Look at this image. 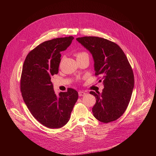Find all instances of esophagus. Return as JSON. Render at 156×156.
<instances>
[{
  "instance_id": "esophagus-1",
  "label": "esophagus",
  "mask_w": 156,
  "mask_h": 156,
  "mask_svg": "<svg viewBox=\"0 0 156 156\" xmlns=\"http://www.w3.org/2000/svg\"><path fill=\"white\" fill-rule=\"evenodd\" d=\"M78 95H79V96H83L86 95V93H85L84 91H80L78 92Z\"/></svg>"
}]
</instances>
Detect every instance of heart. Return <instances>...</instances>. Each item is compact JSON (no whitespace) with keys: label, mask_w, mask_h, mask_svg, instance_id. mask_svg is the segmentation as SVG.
Wrapping results in <instances>:
<instances>
[{"label":"heart","mask_w":156,"mask_h":156,"mask_svg":"<svg viewBox=\"0 0 156 156\" xmlns=\"http://www.w3.org/2000/svg\"><path fill=\"white\" fill-rule=\"evenodd\" d=\"M76 56L77 58H81V57H88V54L86 52L81 51V52H77L76 54Z\"/></svg>","instance_id":"1"}]
</instances>
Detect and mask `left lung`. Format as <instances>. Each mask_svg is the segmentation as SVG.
Returning <instances> with one entry per match:
<instances>
[{
	"label": "left lung",
	"instance_id": "obj_1",
	"mask_svg": "<svg viewBox=\"0 0 156 156\" xmlns=\"http://www.w3.org/2000/svg\"><path fill=\"white\" fill-rule=\"evenodd\" d=\"M76 40L92 54L95 75L104 86L101 94L90 93L96 100L93 115L105 123L115 121L125 112L134 87V74L128 58L119 45L106 39L84 36Z\"/></svg>",
	"mask_w": 156,
	"mask_h": 156
}]
</instances>
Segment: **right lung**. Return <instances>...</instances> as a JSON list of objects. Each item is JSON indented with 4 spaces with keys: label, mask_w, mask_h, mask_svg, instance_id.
Returning a JSON list of instances; mask_svg holds the SVG:
<instances>
[{
    "label": "right lung",
    "mask_w": 156,
    "mask_h": 156,
    "mask_svg": "<svg viewBox=\"0 0 156 156\" xmlns=\"http://www.w3.org/2000/svg\"><path fill=\"white\" fill-rule=\"evenodd\" d=\"M73 36L44 42L27 55L20 80V91L33 116L49 128H59L67 123L78 93L72 88L57 95L51 76L58 72L61 52L70 45Z\"/></svg>",
    "instance_id": "right-lung-1"
}]
</instances>
